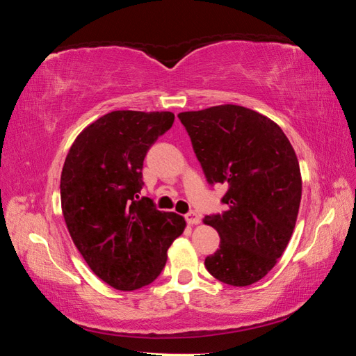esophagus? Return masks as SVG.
Segmentation results:
<instances>
[{"label": "esophagus", "instance_id": "1", "mask_svg": "<svg viewBox=\"0 0 356 356\" xmlns=\"http://www.w3.org/2000/svg\"><path fill=\"white\" fill-rule=\"evenodd\" d=\"M185 220L190 226H195V225H200V222H201V216L197 215L196 212H190V213L185 215Z\"/></svg>", "mask_w": 356, "mask_h": 356}]
</instances>
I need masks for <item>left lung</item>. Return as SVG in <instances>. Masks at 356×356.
I'll return each instance as SVG.
<instances>
[{"label":"left lung","mask_w":356,"mask_h":356,"mask_svg":"<svg viewBox=\"0 0 356 356\" xmlns=\"http://www.w3.org/2000/svg\"><path fill=\"white\" fill-rule=\"evenodd\" d=\"M179 119L207 182L227 185L226 212L204 218L221 238L206 268L229 286L254 284L278 262L297 222L301 174L292 144L272 119L238 105Z\"/></svg>","instance_id":"8db88e82"}]
</instances>
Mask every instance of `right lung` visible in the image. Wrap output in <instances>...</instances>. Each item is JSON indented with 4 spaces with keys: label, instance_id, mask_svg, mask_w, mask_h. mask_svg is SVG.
Returning a JSON list of instances; mask_svg holds the SVG:
<instances>
[{
    "label": "right lung",
    "instance_id": "right-lung-1",
    "mask_svg": "<svg viewBox=\"0 0 356 356\" xmlns=\"http://www.w3.org/2000/svg\"><path fill=\"white\" fill-rule=\"evenodd\" d=\"M171 111H111L75 138L61 172L65 226L89 268L118 291L147 286L186 226L140 200L149 147L172 127Z\"/></svg>",
    "mask_w": 356,
    "mask_h": 356
}]
</instances>
